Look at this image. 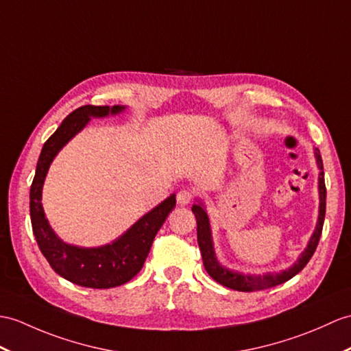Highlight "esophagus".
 <instances>
[{
	"label": "esophagus",
	"mask_w": 351,
	"mask_h": 351,
	"mask_svg": "<svg viewBox=\"0 0 351 351\" xmlns=\"http://www.w3.org/2000/svg\"><path fill=\"white\" fill-rule=\"evenodd\" d=\"M176 200L181 206L189 205V203L193 200V191L191 190H181L176 195Z\"/></svg>",
	"instance_id": "obj_1"
}]
</instances>
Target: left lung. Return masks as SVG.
Returning a JSON list of instances; mask_svg holds the SVG:
<instances>
[{
	"label": "left lung",
	"instance_id": "1",
	"mask_svg": "<svg viewBox=\"0 0 351 351\" xmlns=\"http://www.w3.org/2000/svg\"><path fill=\"white\" fill-rule=\"evenodd\" d=\"M314 157L317 167H319V219H317L314 233L309 238L306 248L302 251V254L293 263L289 269H284L281 272H266L263 275H252V274H242L238 271H232V269L223 266L218 262L215 248H214V239H213V230H210V221L208 213L203 205L202 200L194 203L191 210L195 215V221H197V243L202 251L203 266H205L206 272L213 276V278L221 284L224 287H229L238 291H256V290H265L278 286L293 278L296 274H299L313 257L314 251L319 245L323 223H324V214H326V185H324V172H323V161L320 151L314 148Z\"/></svg>",
	"mask_w": 351,
	"mask_h": 351
}]
</instances>
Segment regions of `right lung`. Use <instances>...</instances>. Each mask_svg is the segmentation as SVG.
I'll use <instances>...</instances> for the list:
<instances>
[{"label": "right lung", "mask_w": 351, "mask_h": 351, "mask_svg": "<svg viewBox=\"0 0 351 351\" xmlns=\"http://www.w3.org/2000/svg\"><path fill=\"white\" fill-rule=\"evenodd\" d=\"M124 109L125 106L119 104L112 108L88 104L73 110L43 145L37 161L36 176L31 184L29 215L38 248L56 274L82 287H117L137 275L149 254L157 232L176 205V195L170 194L160 205L138 218L119 238L94 248L64 242L49 224L42 205V193L47 170L56 154L79 132H82L91 118L118 115Z\"/></svg>", "instance_id": "obj_1"}]
</instances>
